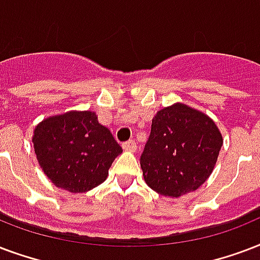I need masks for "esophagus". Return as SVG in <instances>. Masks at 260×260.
Returning <instances> with one entry per match:
<instances>
[{"mask_svg":"<svg viewBox=\"0 0 260 260\" xmlns=\"http://www.w3.org/2000/svg\"><path fill=\"white\" fill-rule=\"evenodd\" d=\"M122 148L125 151H136V143H135L134 140H128L125 143H122Z\"/></svg>","mask_w":260,"mask_h":260,"instance_id":"1","label":"esophagus"}]
</instances>
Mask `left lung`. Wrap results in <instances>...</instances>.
Returning a JSON list of instances; mask_svg holds the SVG:
<instances>
[{
    "mask_svg": "<svg viewBox=\"0 0 260 260\" xmlns=\"http://www.w3.org/2000/svg\"><path fill=\"white\" fill-rule=\"evenodd\" d=\"M222 135L215 122L185 104L161 109L140 156L148 187L168 198L196 191L213 173Z\"/></svg>",
    "mask_w": 260,
    "mask_h": 260,
    "instance_id": "8db88e82",
    "label": "left lung"
}]
</instances>
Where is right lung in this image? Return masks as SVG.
Here are the masks:
<instances>
[{
	"mask_svg": "<svg viewBox=\"0 0 260 260\" xmlns=\"http://www.w3.org/2000/svg\"><path fill=\"white\" fill-rule=\"evenodd\" d=\"M41 169L57 188L83 193L106 180L122 148L90 110H71L45 118L32 135Z\"/></svg>",
	"mask_w": 260,
	"mask_h": 260,
	"instance_id": "obj_1",
	"label": "right lung"
}]
</instances>
